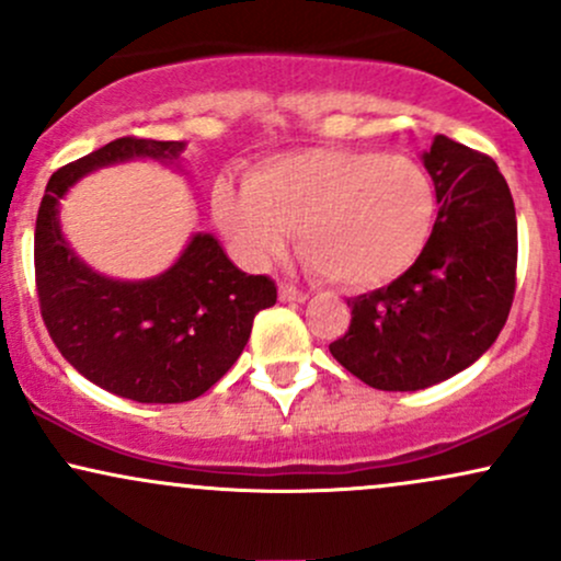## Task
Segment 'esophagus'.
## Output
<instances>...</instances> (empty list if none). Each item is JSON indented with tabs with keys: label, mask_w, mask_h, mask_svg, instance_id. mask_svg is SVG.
Here are the masks:
<instances>
[{
	"label": "esophagus",
	"mask_w": 561,
	"mask_h": 561,
	"mask_svg": "<svg viewBox=\"0 0 561 561\" xmlns=\"http://www.w3.org/2000/svg\"><path fill=\"white\" fill-rule=\"evenodd\" d=\"M279 300L282 302H306L308 295L293 285H279Z\"/></svg>",
	"instance_id": "obj_1"
}]
</instances>
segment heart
I'll list each match as a JSON object with an SVG mask.
<instances>
[{
	"instance_id": "b5f03b06",
	"label": "heart",
	"mask_w": 561,
	"mask_h": 561,
	"mask_svg": "<svg viewBox=\"0 0 561 561\" xmlns=\"http://www.w3.org/2000/svg\"><path fill=\"white\" fill-rule=\"evenodd\" d=\"M435 203L433 179L414 158L313 147L263 160L240 190L218 184L214 216L244 261H272L298 227L300 253L321 279L369 289L420 259Z\"/></svg>"
}]
</instances>
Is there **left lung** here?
Wrapping results in <instances>:
<instances>
[{
	"instance_id": "obj_1",
	"label": "left lung",
	"mask_w": 561,
	"mask_h": 561,
	"mask_svg": "<svg viewBox=\"0 0 561 561\" xmlns=\"http://www.w3.org/2000/svg\"><path fill=\"white\" fill-rule=\"evenodd\" d=\"M440 203L409 272L347 300L330 345L369 388L424 390L474 364L504 330L517 287V216L493 158L437 134L422 156Z\"/></svg>"
}]
</instances>
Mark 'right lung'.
I'll return each mask as SVG.
<instances>
[{"mask_svg":"<svg viewBox=\"0 0 561 561\" xmlns=\"http://www.w3.org/2000/svg\"><path fill=\"white\" fill-rule=\"evenodd\" d=\"M186 141L121 137L49 179L36 216L34 266L49 337L96 388L139 403L203 396L248 345L255 313L276 302L268 276H250L214 234H195L169 272L141 282L96 274L60 231V199L102 165L134 158L176 163Z\"/></svg>","mask_w":561,"mask_h":561,"instance_id":"right-lung-1","label":"right lung"}]
</instances>
